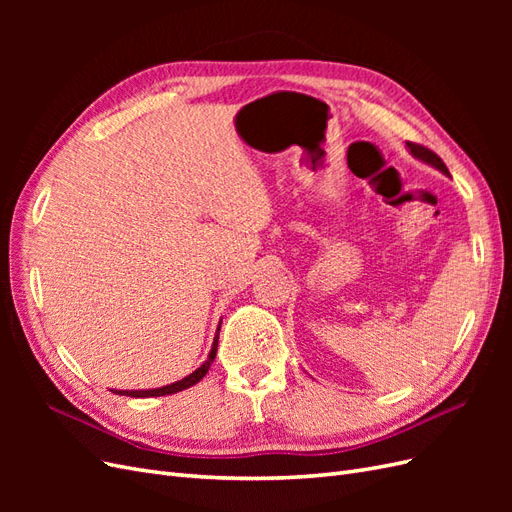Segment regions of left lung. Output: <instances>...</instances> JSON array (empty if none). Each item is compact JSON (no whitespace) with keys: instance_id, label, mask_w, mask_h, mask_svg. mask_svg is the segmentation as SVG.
<instances>
[{"instance_id":"left-lung-1","label":"left lung","mask_w":512,"mask_h":512,"mask_svg":"<svg viewBox=\"0 0 512 512\" xmlns=\"http://www.w3.org/2000/svg\"><path fill=\"white\" fill-rule=\"evenodd\" d=\"M408 145V149L412 151V156L414 158H418V160H423V162H427V164H431V166H436L438 170H442L444 175H448V168H446V164L442 162V158L438 156V153H433L431 149H427V147H423V145H416V143H406Z\"/></svg>"}]
</instances>
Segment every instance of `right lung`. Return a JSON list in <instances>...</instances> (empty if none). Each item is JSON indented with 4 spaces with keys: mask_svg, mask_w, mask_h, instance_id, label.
<instances>
[{
    "mask_svg": "<svg viewBox=\"0 0 512 512\" xmlns=\"http://www.w3.org/2000/svg\"><path fill=\"white\" fill-rule=\"evenodd\" d=\"M218 339H220V329H218V335H215L213 339V346H211V352H209V359L200 365L196 371H192L190 376H185L183 380L179 382H173V384H166V386H160V389H147V391H113L117 395H128V397H162V395H173V393H179L183 389H190V386H194L196 382H200L205 378V374L209 371L213 359H215V352H218Z\"/></svg>",
    "mask_w": 512,
    "mask_h": 512,
    "instance_id": "right-lung-1",
    "label": "right lung"
}]
</instances>
